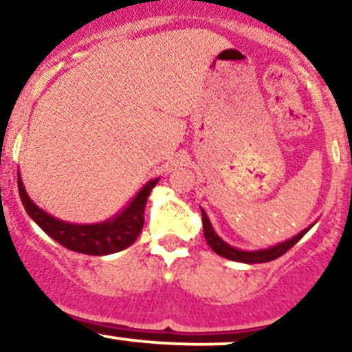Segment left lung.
<instances>
[{"instance_id": "1", "label": "left lung", "mask_w": 352, "mask_h": 352, "mask_svg": "<svg viewBox=\"0 0 352 352\" xmlns=\"http://www.w3.org/2000/svg\"><path fill=\"white\" fill-rule=\"evenodd\" d=\"M201 216H203V229H204V238H206L208 244L211 246V250L216 252V254L223 256V258L231 259V261H238V263H246V264H256V263H267V261H274L278 259L279 256H283L284 252L289 251L291 248L298 243L299 239L313 228L311 224L309 228L302 229L299 234L293 236V238L283 241V243L274 244V246L266 248V250H258V251H244V250H238V248H232L231 244H228L226 241H223L216 234L214 228H212L211 221H209L206 211L201 208Z\"/></svg>"}]
</instances>
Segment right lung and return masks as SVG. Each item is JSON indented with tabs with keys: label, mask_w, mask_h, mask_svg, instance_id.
Wrapping results in <instances>:
<instances>
[{
	"label": "right lung",
	"mask_w": 352,
	"mask_h": 352,
	"mask_svg": "<svg viewBox=\"0 0 352 352\" xmlns=\"http://www.w3.org/2000/svg\"><path fill=\"white\" fill-rule=\"evenodd\" d=\"M156 179L148 181L138 195L129 201V204L123 211L118 212L114 218H109L101 223L93 224H73L61 221L54 216L48 214L45 209L38 208L28 196L25 186H23L21 176L18 171V191L21 203L25 206L28 216L38 224L50 238L65 246L66 250L81 252L89 256H106L113 252L123 251L131 246L144 224V206L148 201L149 192L156 186Z\"/></svg>",
	"instance_id": "obj_1"
}]
</instances>
